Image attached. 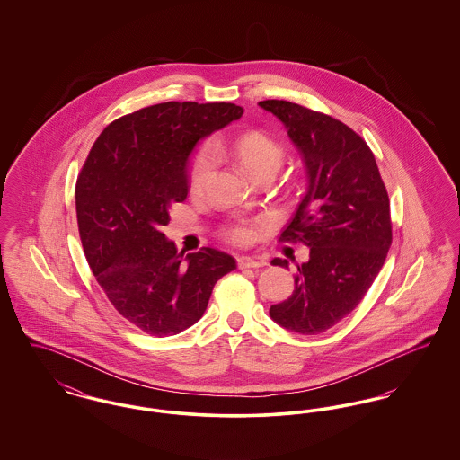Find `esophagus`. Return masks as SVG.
<instances>
[{
	"label": "esophagus",
	"instance_id": "esophagus-1",
	"mask_svg": "<svg viewBox=\"0 0 460 460\" xmlns=\"http://www.w3.org/2000/svg\"><path fill=\"white\" fill-rule=\"evenodd\" d=\"M238 265L241 269H259L267 265V261L261 257V255H252V257H240L238 259Z\"/></svg>",
	"mask_w": 460,
	"mask_h": 460
}]
</instances>
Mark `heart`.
Masks as SVG:
<instances>
[{
    "label": "heart",
    "instance_id": "b5f03b06",
    "mask_svg": "<svg viewBox=\"0 0 460 460\" xmlns=\"http://www.w3.org/2000/svg\"><path fill=\"white\" fill-rule=\"evenodd\" d=\"M231 154L236 156L241 167L255 179L274 177L285 162V148L270 134L263 131H248L240 134L233 143L216 141L214 146L205 143L198 148L188 172L190 193L199 197L217 167V155ZM226 240L234 244H248L253 240L255 231L248 222H234L222 229Z\"/></svg>",
    "mask_w": 460,
    "mask_h": 460
}]
</instances>
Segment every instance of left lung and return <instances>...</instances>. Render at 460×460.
Here are the masks:
<instances>
[{"instance_id": "8db88e82", "label": "left lung", "mask_w": 460, "mask_h": 460, "mask_svg": "<svg viewBox=\"0 0 460 460\" xmlns=\"http://www.w3.org/2000/svg\"><path fill=\"white\" fill-rule=\"evenodd\" d=\"M259 105L285 124L308 177L279 241L304 243L310 259L296 265L291 296L269 314L293 332L319 334L362 302L381 270L392 246L390 198L371 148L347 124L285 100Z\"/></svg>"}]
</instances>
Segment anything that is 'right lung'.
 Listing matches in <instances>:
<instances>
[{
    "mask_svg": "<svg viewBox=\"0 0 460 460\" xmlns=\"http://www.w3.org/2000/svg\"><path fill=\"white\" fill-rule=\"evenodd\" d=\"M234 103L167 102L113 120L94 141L75 184L79 236L110 304L155 338L201 319L236 261L216 248L177 253L162 227L188 197L198 139L238 120Z\"/></svg>",
    "mask_w": 460,
    "mask_h": 460,
    "instance_id": "add662e5",
    "label": "right lung"
}]
</instances>
